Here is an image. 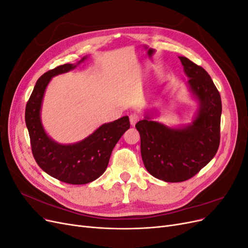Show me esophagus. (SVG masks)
<instances>
[{"label": "esophagus", "mask_w": 248, "mask_h": 248, "mask_svg": "<svg viewBox=\"0 0 248 248\" xmlns=\"http://www.w3.org/2000/svg\"><path fill=\"white\" fill-rule=\"evenodd\" d=\"M129 120H130V124L132 125V126H134L137 124V122L139 121L140 120V116L138 115V114H130V116H129Z\"/></svg>", "instance_id": "obj_1"}]
</instances>
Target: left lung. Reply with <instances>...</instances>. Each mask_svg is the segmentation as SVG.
I'll return each mask as SVG.
<instances>
[{
	"mask_svg": "<svg viewBox=\"0 0 248 248\" xmlns=\"http://www.w3.org/2000/svg\"><path fill=\"white\" fill-rule=\"evenodd\" d=\"M188 78L187 85L199 102L193 121L170 128L146 116L137 123L145 168L164 182H183L211 161L220 142L221 98L212 78L202 67L179 57Z\"/></svg>",
	"mask_w": 248,
	"mask_h": 248,
	"instance_id": "obj_1",
	"label": "left lung"
}]
</instances>
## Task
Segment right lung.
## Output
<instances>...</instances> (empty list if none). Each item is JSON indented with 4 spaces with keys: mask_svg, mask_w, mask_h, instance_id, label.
Listing matches in <instances>:
<instances>
[{
    "mask_svg": "<svg viewBox=\"0 0 248 248\" xmlns=\"http://www.w3.org/2000/svg\"><path fill=\"white\" fill-rule=\"evenodd\" d=\"M86 59L84 57L77 64L60 65L41 76L30 96L25 114L36 162L49 176L74 185L92 182L106 171L112 149L130 127L129 118L125 116L102 124L88 138L76 144H59L47 136L42 126L40 112L48 82L58 74L74 69Z\"/></svg>",
    "mask_w": 248,
    "mask_h": 248,
    "instance_id": "1",
    "label": "right lung"
}]
</instances>
